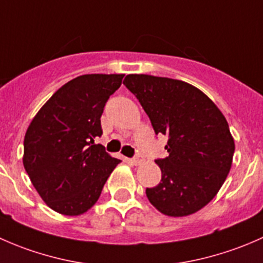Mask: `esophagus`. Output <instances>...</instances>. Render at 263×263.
Returning a JSON list of instances; mask_svg holds the SVG:
<instances>
[{
    "label": "esophagus",
    "instance_id": "obj_1",
    "mask_svg": "<svg viewBox=\"0 0 263 263\" xmlns=\"http://www.w3.org/2000/svg\"><path fill=\"white\" fill-rule=\"evenodd\" d=\"M142 161H144V158H142L141 154H136V155L132 158V163H134L135 165H139V164H141Z\"/></svg>",
    "mask_w": 263,
    "mask_h": 263
}]
</instances>
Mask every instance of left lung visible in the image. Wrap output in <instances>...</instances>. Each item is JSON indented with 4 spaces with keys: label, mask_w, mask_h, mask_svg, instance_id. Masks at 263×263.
Here are the masks:
<instances>
[{
    "label": "left lung",
    "mask_w": 263,
    "mask_h": 263,
    "mask_svg": "<svg viewBox=\"0 0 263 263\" xmlns=\"http://www.w3.org/2000/svg\"><path fill=\"white\" fill-rule=\"evenodd\" d=\"M123 85L139 99L155 134L168 136V156L155 160L161 181L146 188L148 201L168 216L196 213L219 192L232 166L235 146L227 119L184 81L127 75Z\"/></svg>",
    "instance_id": "left-lung-1"
}]
</instances>
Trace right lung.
I'll return each mask as SVG.
<instances>
[{
    "mask_svg": "<svg viewBox=\"0 0 263 263\" xmlns=\"http://www.w3.org/2000/svg\"><path fill=\"white\" fill-rule=\"evenodd\" d=\"M123 76H79L60 87L31 121L24 168L52 210L68 216L86 213L121 163L94 140L102 136L100 117Z\"/></svg>",
    "mask_w": 263,
    "mask_h": 263,
    "instance_id": "1",
    "label": "right lung"
}]
</instances>
